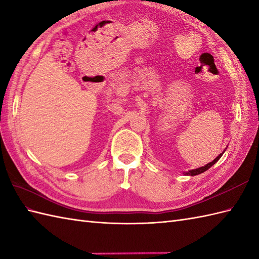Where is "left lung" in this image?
Segmentation results:
<instances>
[{
    "instance_id": "8db88e82",
    "label": "left lung",
    "mask_w": 259,
    "mask_h": 259,
    "mask_svg": "<svg viewBox=\"0 0 259 259\" xmlns=\"http://www.w3.org/2000/svg\"><path fill=\"white\" fill-rule=\"evenodd\" d=\"M224 152H225V150H224ZM224 152H223V153H224ZM223 153H221V154L219 155V157H216L212 162H209V163H207L206 165L198 167V169L190 170L189 172H184V174H185V176H191V177H193V176H197V174H201V173H203V172H205L206 170H208L209 167H211L213 164H215L216 162H218V161L221 159V157H222V155H223Z\"/></svg>"
}]
</instances>
